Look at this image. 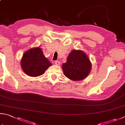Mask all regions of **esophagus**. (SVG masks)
Listing matches in <instances>:
<instances>
[{
	"mask_svg": "<svg viewBox=\"0 0 125 125\" xmlns=\"http://www.w3.org/2000/svg\"><path fill=\"white\" fill-rule=\"evenodd\" d=\"M54 63H55V65H59L60 64V62H59L58 60H56V61H55Z\"/></svg>",
	"mask_w": 125,
	"mask_h": 125,
	"instance_id": "1",
	"label": "esophagus"
}]
</instances>
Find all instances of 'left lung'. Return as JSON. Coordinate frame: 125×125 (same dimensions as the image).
I'll return each instance as SVG.
<instances>
[{
  "instance_id": "1",
  "label": "left lung",
  "mask_w": 125,
  "mask_h": 125,
  "mask_svg": "<svg viewBox=\"0 0 125 125\" xmlns=\"http://www.w3.org/2000/svg\"><path fill=\"white\" fill-rule=\"evenodd\" d=\"M91 64L87 55L82 51L73 50L71 52L66 62L62 66L66 77L72 81H81L90 73Z\"/></svg>"
}]
</instances>
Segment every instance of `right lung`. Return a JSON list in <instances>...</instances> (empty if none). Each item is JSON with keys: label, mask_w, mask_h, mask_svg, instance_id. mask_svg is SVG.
Listing matches in <instances>:
<instances>
[{"label": "right lung", "mask_w": 125, "mask_h": 125, "mask_svg": "<svg viewBox=\"0 0 125 125\" xmlns=\"http://www.w3.org/2000/svg\"><path fill=\"white\" fill-rule=\"evenodd\" d=\"M52 63L44 56L40 48L29 49L23 55L21 60L22 69L26 74L31 77L43 74Z\"/></svg>", "instance_id": "obj_1"}]
</instances>
